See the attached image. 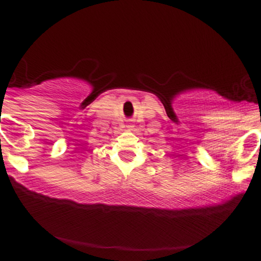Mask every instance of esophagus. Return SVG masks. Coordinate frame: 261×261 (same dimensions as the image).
<instances>
[{"instance_id":"1","label":"esophagus","mask_w":261,"mask_h":261,"mask_svg":"<svg viewBox=\"0 0 261 261\" xmlns=\"http://www.w3.org/2000/svg\"><path fill=\"white\" fill-rule=\"evenodd\" d=\"M130 127H131V126H130Z\"/></svg>"}]
</instances>
